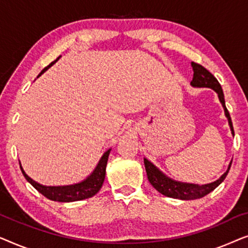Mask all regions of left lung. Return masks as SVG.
Segmentation results:
<instances>
[{"instance_id":"1","label":"left lung","mask_w":248,"mask_h":248,"mask_svg":"<svg viewBox=\"0 0 248 248\" xmlns=\"http://www.w3.org/2000/svg\"><path fill=\"white\" fill-rule=\"evenodd\" d=\"M193 71V80L191 84L193 87H208L211 88L218 93L219 99L221 101L223 108H225V114L227 118H228L230 128L233 134V127H232V122L230 118L229 111L227 109L226 104H225V97H223L222 88L218 82V80L216 79L215 76L212 73H210L204 66H202L201 64L192 62ZM230 166V162L228 170L220 177L218 181L211 183V184L206 185H195V184H187V183H181V182H175L172 179L166 177L162 172L155 167L150 161L144 159V167L145 171H147V176L150 184L157 189L159 193H161L162 195L168 196V198L172 199H181V200H196L201 199L206 194H209L210 192H212L217 186H219L223 182V179L226 178L227 174H228Z\"/></svg>"}]
</instances>
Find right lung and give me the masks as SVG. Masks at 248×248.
Segmentation results:
<instances>
[{"label":"right lung","mask_w":248,"mask_h":248,"mask_svg":"<svg viewBox=\"0 0 248 248\" xmlns=\"http://www.w3.org/2000/svg\"><path fill=\"white\" fill-rule=\"evenodd\" d=\"M57 60H59V57H57L54 62L50 63L48 66H46L45 69L39 73V76H42V74L45 72L50 65H53ZM109 152H110V149L105 152L96 169H94L93 174H91L86 181H83L82 183H79V184H76V185L43 186L38 184V183H36L35 181H32V179L30 178L25 171H23L21 165H20V169H21L22 174L25 176L27 181H28L30 184L37 189V191L42 193L45 198L52 200V201H57V202L80 201V200L91 198V196L97 194V192L99 191L101 186H103L105 175H106V166H107V160H108V155H109Z\"/></svg>","instance_id":"right-lung-1"}]
</instances>
